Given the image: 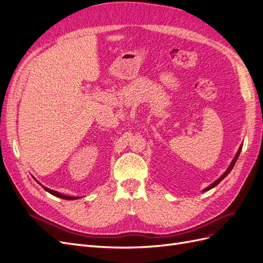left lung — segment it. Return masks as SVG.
<instances>
[{"label":"left lung","instance_id":"left-lung-1","mask_svg":"<svg viewBox=\"0 0 263 263\" xmlns=\"http://www.w3.org/2000/svg\"><path fill=\"white\" fill-rule=\"evenodd\" d=\"M241 148H242V146L239 148V150H238V153H237V155H236V157H235V159H234V160H233V162L232 163H230V165H229V168L226 170V172L224 173V174H222V176L218 179V180H216V181H215L214 183H213V184H211L209 187H206L204 191H209V190H211V189H213L214 186H216L217 184H218V183L222 180V179H225L227 176H228V173L230 172V171H232V169L234 168V165H235V163H236V161H237V159H238V157H239V155H240V151H241Z\"/></svg>","mask_w":263,"mask_h":263}]
</instances>
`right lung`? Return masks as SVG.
<instances>
[{"label":"right lung","mask_w":263,"mask_h":263,"mask_svg":"<svg viewBox=\"0 0 263 263\" xmlns=\"http://www.w3.org/2000/svg\"><path fill=\"white\" fill-rule=\"evenodd\" d=\"M43 187L47 191V192H49L50 194H52V195H54V196H58V197H60V198H65V200H76V198H79V197H76V196H67V195H63V194L57 192V191L47 189V187H45V186H43Z\"/></svg>","instance_id":"add662e5"}]
</instances>
